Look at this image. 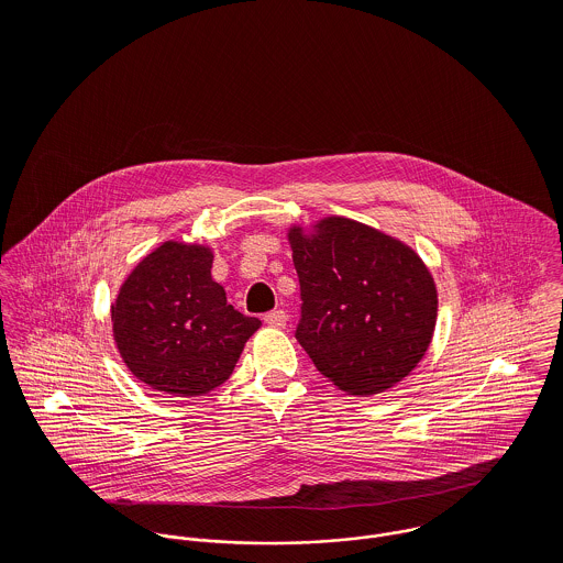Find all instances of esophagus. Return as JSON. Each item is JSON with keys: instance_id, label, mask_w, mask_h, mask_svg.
Segmentation results:
<instances>
[{"instance_id": "obj_1", "label": "esophagus", "mask_w": 563, "mask_h": 563, "mask_svg": "<svg viewBox=\"0 0 563 563\" xmlns=\"http://www.w3.org/2000/svg\"><path fill=\"white\" fill-rule=\"evenodd\" d=\"M264 322L271 327H286L288 322V314L284 310H273L268 314H264Z\"/></svg>"}]
</instances>
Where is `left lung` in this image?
<instances>
[{"label": "left lung", "instance_id": "8db88e82", "mask_svg": "<svg viewBox=\"0 0 563 563\" xmlns=\"http://www.w3.org/2000/svg\"><path fill=\"white\" fill-rule=\"evenodd\" d=\"M301 286L297 340L322 377L349 395L393 388L422 360L438 317L433 277L402 242L329 217L290 234Z\"/></svg>", "mask_w": 563, "mask_h": 563}]
</instances>
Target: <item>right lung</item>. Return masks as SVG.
Masks as SVG:
<instances>
[{
	"label": "right lung",
	"instance_id": "obj_1",
	"mask_svg": "<svg viewBox=\"0 0 563 563\" xmlns=\"http://www.w3.org/2000/svg\"><path fill=\"white\" fill-rule=\"evenodd\" d=\"M210 268V249L164 242L121 286L114 340L132 375L154 390L201 397L219 388L262 324L228 303Z\"/></svg>",
	"mask_w": 563,
	"mask_h": 563
}]
</instances>
